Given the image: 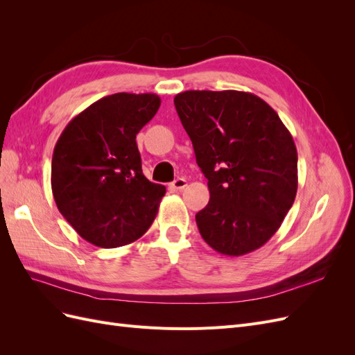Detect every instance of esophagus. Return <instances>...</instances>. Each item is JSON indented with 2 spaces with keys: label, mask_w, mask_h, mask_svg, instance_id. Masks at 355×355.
Masks as SVG:
<instances>
[{
  "label": "esophagus",
  "mask_w": 355,
  "mask_h": 355,
  "mask_svg": "<svg viewBox=\"0 0 355 355\" xmlns=\"http://www.w3.org/2000/svg\"><path fill=\"white\" fill-rule=\"evenodd\" d=\"M185 187H187V179L184 178H178L170 184V188H173L175 191H182Z\"/></svg>",
  "instance_id": "1"
}]
</instances>
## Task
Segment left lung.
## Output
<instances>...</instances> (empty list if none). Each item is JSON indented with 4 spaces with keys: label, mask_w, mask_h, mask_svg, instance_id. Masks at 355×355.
I'll use <instances>...</instances> for the list:
<instances>
[{
    "label": "left lung",
    "mask_w": 355,
    "mask_h": 355,
    "mask_svg": "<svg viewBox=\"0 0 355 355\" xmlns=\"http://www.w3.org/2000/svg\"><path fill=\"white\" fill-rule=\"evenodd\" d=\"M175 106L210 201L196 214L211 249L243 256L280 228L297 191V151L278 114L253 93L188 90Z\"/></svg>",
    "instance_id": "8db88e82"
}]
</instances>
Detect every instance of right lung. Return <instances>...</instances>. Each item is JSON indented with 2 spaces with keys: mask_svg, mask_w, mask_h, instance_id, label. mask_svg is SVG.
<instances>
[{
  "mask_svg": "<svg viewBox=\"0 0 355 355\" xmlns=\"http://www.w3.org/2000/svg\"><path fill=\"white\" fill-rule=\"evenodd\" d=\"M161 105L154 93H115L92 103L65 127L51 159V191L80 237L103 249L141 239L166 187L142 173L136 135Z\"/></svg>",
  "mask_w": 355,
  "mask_h": 355,
  "instance_id": "add662e5",
  "label": "right lung"
}]
</instances>
